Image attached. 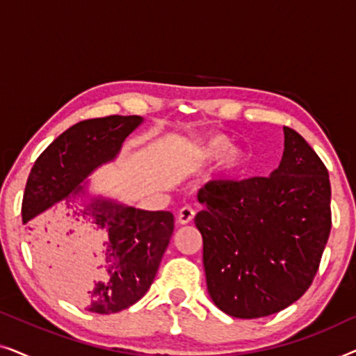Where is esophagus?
I'll use <instances>...</instances> for the list:
<instances>
[{
    "instance_id": "34e87169",
    "label": "esophagus",
    "mask_w": 356,
    "mask_h": 356,
    "mask_svg": "<svg viewBox=\"0 0 356 356\" xmlns=\"http://www.w3.org/2000/svg\"><path fill=\"white\" fill-rule=\"evenodd\" d=\"M177 220L179 225H188V223H191L194 220V211L191 207H183L181 211L178 212Z\"/></svg>"
}]
</instances>
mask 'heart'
Wrapping results in <instances>:
<instances>
[{
    "label": "heart",
    "instance_id": "1",
    "mask_svg": "<svg viewBox=\"0 0 356 356\" xmlns=\"http://www.w3.org/2000/svg\"><path fill=\"white\" fill-rule=\"evenodd\" d=\"M217 163V173L222 179H233L245 173L250 165V157L245 150L233 147V140L223 133L207 136L196 143L193 149L194 163Z\"/></svg>",
    "mask_w": 356,
    "mask_h": 356
}]
</instances>
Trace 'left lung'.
<instances>
[{
	"label": "left lung",
	"instance_id": "8db88e82",
	"mask_svg": "<svg viewBox=\"0 0 356 356\" xmlns=\"http://www.w3.org/2000/svg\"><path fill=\"white\" fill-rule=\"evenodd\" d=\"M279 168L267 178L211 181L199 189L207 291L228 316L254 319L285 309L309 289L330 233L327 168L284 126Z\"/></svg>",
	"mask_w": 356,
	"mask_h": 356
}]
</instances>
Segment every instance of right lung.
<instances>
[{"label":"right lung","instance_id":"right-lung-1","mask_svg":"<svg viewBox=\"0 0 356 356\" xmlns=\"http://www.w3.org/2000/svg\"><path fill=\"white\" fill-rule=\"evenodd\" d=\"M143 123L136 115L81 121L43 150L27 179L22 222L31 223L40 267L60 282L71 269L89 275L79 305L90 313H118L143 298L173 235L172 212L144 211L95 194L87 179L115 162L126 138ZM65 198L63 218L41 215Z\"/></svg>","mask_w":356,"mask_h":356}]
</instances>
